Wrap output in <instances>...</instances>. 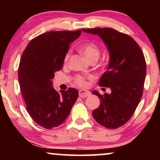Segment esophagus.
<instances>
[{"label":"esophagus","mask_w":160,"mask_h":160,"mask_svg":"<svg viewBox=\"0 0 160 160\" xmlns=\"http://www.w3.org/2000/svg\"><path fill=\"white\" fill-rule=\"evenodd\" d=\"M90 92L86 89H80L79 90V97L81 98H86L87 96L90 95Z\"/></svg>","instance_id":"obj_1"}]
</instances>
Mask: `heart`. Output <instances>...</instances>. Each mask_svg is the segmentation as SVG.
<instances>
[{"label":"heart","instance_id":"b5f03b06","mask_svg":"<svg viewBox=\"0 0 160 160\" xmlns=\"http://www.w3.org/2000/svg\"><path fill=\"white\" fill-rule=\"evenodd\" d=\"M78 49H79L80 51L82 52V54H84L85 58H86L89 62L93 60H98L100 54V48L98 47V45H96L95 43L92 42L83 43V44L79 46ZM70 52H68L64 59L65 62H68ZM76 84L81 85V86H85V85H86V81H85L84 78L82 77V76H77V77L76 78Z\"/></svg>","mask_w":160,"mask_h":160}]
</instances>
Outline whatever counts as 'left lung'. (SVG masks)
<instances>
[{
  "mask_svg": "<svg viewBox=\"0 0 160 160\" xmlns=\"http://www.w3.org/2000/svg\"><path fill=\"white\" fill-rule=\"evenodd\" d=\"M82 30L99 36L109 53L107 71L98 84L109 87L111 92L102 95L96 90L92 92L100 101L92 116L105 128H118L130 119L141 101L146 74L143 54L134 39L113 28Z\"/></svg>",
  "mask_w": 160,
  "mask_h": 160,
  "instance_id": "8db88e82",
  "label": "left lung"
}]
</instances>
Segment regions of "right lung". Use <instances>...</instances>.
<instances>
[{"label":"right lung","mask_w":160,"mask_h":160,"mask_svg":"<svg viewBox=\"0 0 160 160\" xmlns=\"http://www.w3.org/2000/svg\"><path fill=\"white\" fill-rule=\"evenodd\" d=\"M82 30L51 31L32 39L22 55L19 82L28 113L47 129L63 123L78 97L76 89L58 93L53 88L54 73L62 69L70 44Z\"/></svg>","instance_id":"add662e5"}]
</instances>
